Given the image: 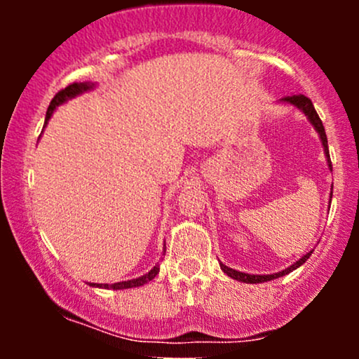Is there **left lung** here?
<instances>
[{
    "label": "left lung",
    "mask_w": 359,
    "mask_h": 359,
    "mask_svg": "<svg viewBox=\"0 0 359 359\" xmlns=\"http://www.w3.org/2000/svg\"><path fill=\"white\" fill-rule=\"evenodd\" d=\"M278 102H282V104H290L294 106V108H297L299 111H302L304 114H306L309 121H311V125L314 126V130L317 131V135H319L320 138V143H323L324 147V155H325V160H327V167L329 170H332V163H331V156H329V147H327V137H325V131H324V126H323V121H320L319 114L316 113L314 109V104H312V101L309 100L307 96H304V94H292V96H285L282 97ZM331 199H332V191L329 194V205H331ZM311 250L309 253L304 255V257H300L297 262L292 263L290 266H287L285 270L282 271H277V273H271V275H253V273H245V271H238L234 269H229V266H226L224 263H219L221 270L224 271L228 277H231L233 280H238V282H243V283H262V282H270V280H275L278 277H285V275L290 273V271L297 270L300 265H304V263L307 262L309 257L312 255Z\"/></svg>",
    "instance_id": "8db88e82"
}]
</instances>
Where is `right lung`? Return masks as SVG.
I'll return each instance as SVG.
<instances>
[{
    "label": "right lung",
    "instance_id": "right-lung-1",
    "mask_svg": "<svg viewBox=\"0 0 359 359\" xmlns=\"http://www.w3.org/2000/svg\"><path fill=\"white\" fill-rule=\"evenodd\" d=\"M94 88H96V84H94V82H74V84L67 86L65 89L59 90V93L55 94V97L52 100L50 106H48L43 126H47L48 119H50L53 111L59 108L60 104H64V102H67L69 100H74V97L81 96V94L88 93V90H93ZM163 255H165V248H163ZM158 271H160V266H158V263H156V265L150 271H148V273L142 275V277H138V278L125 280V282H116V283H89V285L90 287H97V288H111V290H125V288H133V287L145 285L147 282H150V280H154L156 275H158Z\"/></svg>",
    "mask_w": 359,
    "mask_h": 359
}]
</instances>
